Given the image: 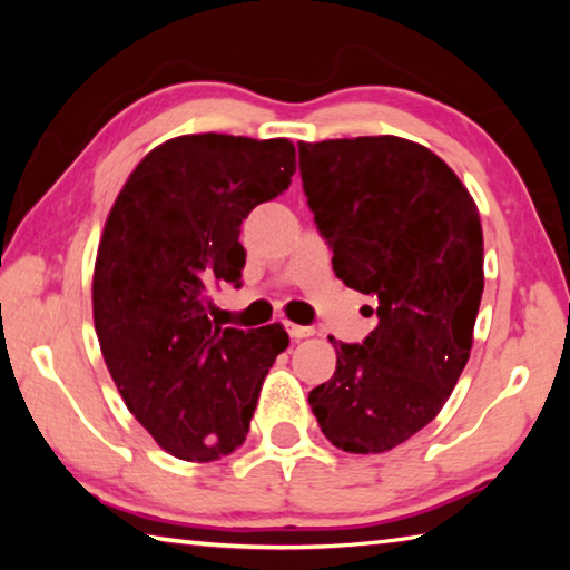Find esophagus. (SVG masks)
<instances>
[{"label": "esophagus", "instance_id": "obj_1", "mask_svg": "<svg viewBox=\"0 0 570 570\" xmlns=\"http://www.w3.org/2000/svg\"><path fill=\"white\" fill-rule=\"evenodd\" d=\"M286 332H288V336H292V340H306V336H312L314 334V326H302V324H292V322H286Z\"/></svg>", "mask_w": 570, "mask_h": 570}]
</instances>
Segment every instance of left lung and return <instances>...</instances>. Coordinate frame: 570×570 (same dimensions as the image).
Listing matches in <instances>:
<instances>
[{"label":"left lung","mask_w":570,"mask_h":570,"mask_svg":"<svg viewBox=\"0 0 570 570\" xmlns=\"http://www.w3.org/2000/svg\"><path fill=\"white\" fill-rule=\"evenodd\" d=\"M308 208L334 274L377 298L362 344L308 392L334 448L387 452L438 417L470 360L482 298L478 206L445 160L394 135L298 142Z\"/></svg>","instance_id":"8db88e82"}]
</instances>
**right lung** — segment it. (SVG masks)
Instances as JSON below:
<instances>
[{"label":"right lung","mask_w":570,"mask_h":570,"mask_svg":"<svg viewBox=\"0 0 570 570\" xmlns=\"http://www.w3.org/2000/svg\"><path fill=\"white\" fill-rule=\"evenodd\" d=\"M286 138L180 135L153 148L115 198L92 276L100 350L158 445L210 462L244 445L258 392L288 346L282 324L220 330L210 292L240 286V224L292 183Z\"/></svg>","instance_id":"1"}]
</instances>
